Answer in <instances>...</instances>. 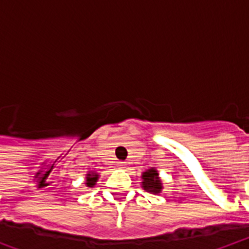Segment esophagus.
I'll return each mask as SVG.
<instances>
[{"instance_id":"obj_1","label":"esophagus","mask_w":249,"mask_h":249,"mask_svg":"<svg viewBox=\"0 0 249 249\" xmlns=\"http://www.w3.org/2000/svg\"><path fill=\"white\" fill-rule=\"evenodd\" d=\"M125 165H126V164H125L124 161H120V163H119V166H120V168H125Z\"/></svg>"}]
</instances>
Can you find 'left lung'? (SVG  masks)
I'll use <instances>...</instances> for the list:
<instances>
[{"label":"left lung","mask_w":249,"mask_h":249,"mask_svg":"<svg viewBox=\"0 0 249 249\" xmlns=\"http://www.w3.org/2000/svg\"><path fill=\"white\" fill-rule=\"evenodd\" d=\"M142 179H143V187L144 190H147L152 194L160 193L161 190V182H160L159 177H158V172L155 169H150L147 172H144L143 176H142Z\"/></svg>","instance_id":"obj_1"}]
</instances>
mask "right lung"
<instances>
[{
  "mask_svg": "<svg viewBox=\"0 0 249 249\" xmlns=\"http://www.w3.org/2000/svg\"><path fill=\"white\" fill-rule=\"evenodd\" d=\"M98 179V174H88V177H86V186L88 187H93L95 185V182Z\"/></svg>",
  "mask_w": 249,
  "mask_h": 249,
  "instance_id": "add662e5",
  "label": "right lung"
}]
</instances>
